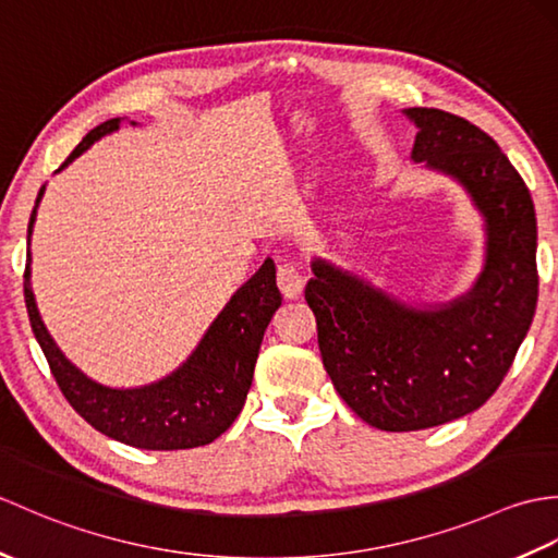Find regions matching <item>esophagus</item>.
I'll use <instances>...</instances> for the list:
<instances>
[{
    "mask_svg": "<svg viewBox=\"0 0 558 558\" xmlns=\"http://www.w3.org/2000/svg\"><path fill=\"white\" fill-rule=\"evenodd\" d=\"M276 276H278L276 278L278 290L282 292V298H286V300H298L300 294L304 292V276H302L298 266L282 264V266H278Z\"/></svg>",
    "mask_w": 558,
    "mask_h": 558,
    "instance_id": "34e87169",
    "label": "esophagus"
}]
</instances>
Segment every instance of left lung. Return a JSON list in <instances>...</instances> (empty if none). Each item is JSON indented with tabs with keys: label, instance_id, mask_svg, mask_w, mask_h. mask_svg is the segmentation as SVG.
I'll return each mask as SVG.
<instances>
[{
	"label": "left lung",
	"instance_id": "obj_1",
	"mask_svg": "<svg viewBox=\"0 0 558 558\" xmlns=\"http://www.w3.org/2000/svg\"><path fill=\"white\" fill-rule=\"evenodd\" d=\"M412 162L446 174L484 222V266L450 302L414 304L312 260L304 298L340 398L381 432H417L475 412L501 386L537 306V218L523 177L480 126L434 108H408Z\"/></svg>",
	"mask_w": 558,
	"mask_h": 558
}]
</instances>
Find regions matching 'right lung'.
<instances>
[{"label":"right lung","mask_w":558,"mask_h":558,"mask_svg":"<svg viewBox=\"0 0 558 558\" xmlns=\"http://www.w3.org/2000/svg\"><path fill=\"white\" fill-rule=\"evenodd\" d=\"M122 122V117H114V120L90 129L59 170H64L102 136L117 132ZM132 124L136 126V122ZM43 194L45 184L35 198L28 222V260L26 272H23V298H26L35 340L40 342L54 381L62 388L69 405L90 426H96L100 434L134 448L180 450L216 441L222 432L230 429V424L244 408L246 393L252 388L260 340H264L270 318L282 302L272 260L266 258L264 266L232 294L222 312L213 318L194 352L174 372L146 386H105L83 374L59 350L50 330L43 324L38 304H35L31 286V234Z\"/></svg>","instance_id":"right-lung-1"}]
</instances>
